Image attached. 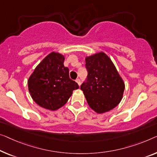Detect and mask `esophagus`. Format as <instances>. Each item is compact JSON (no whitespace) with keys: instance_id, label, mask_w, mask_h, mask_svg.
Here are the masks:
<instances>
[{"instance_id":"obj_1","label":"esophagus","mask_w":157,"mask_h":157,"mask_svg":"<svg viewBox=\"0 0 157 157\" xmlns=\"http://www.w3.org/2000/svg\"><path fill=\"white\" fill-rule=\"evenodd\" d=\"M76 82L78 84V85L79 86H80V85H81V81H80V79H79V78H78V79H76Z\"/></svg>"}]
</instances>
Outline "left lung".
I'll list each match as a JSON object with an SVG mask.
<instances>
[{"mask_svg":"<svg viewBox=\"0 0 157 157\" xmlns=\"http://www.w3.org/2000/svg\"><path fill=\"white\" fill-rule=\"evenodd\" d=\"M86 80L80 89L89 106L102 113L115 108L121 102L125 84L111 59L101 52L86 57Z\"/></svg>","mask_w":157,"mask_h":157,"instance_id":"left-lung-1","label":"left lung"}]
</instances>
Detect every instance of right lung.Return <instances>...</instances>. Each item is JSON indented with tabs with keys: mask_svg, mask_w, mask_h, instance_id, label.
Here are the masks:
<instances>
[{
	"mask_svg": "<svg viewBox=\"0 0 157 157\" xmlns=\"http://www.w3.org/2000/svg\"><path fill=\"white\" fill-rule=\"evenodd\" d=\"M64 56L48 54L35 68L28 80L34 101L44 109L55 111L66 104L78 83L70 78L69 69L63 65Z\"/></svg>",
	"mask_w": 157,
	"mask_h": 157,
	"instance_id": "add662e5",
	"label": "right lung"
}]
</instances>
